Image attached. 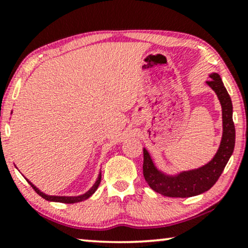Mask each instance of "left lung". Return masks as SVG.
Wrapping results in <instances>:
<instances>
[{
	"label": "left lung",
	"mask_w": 248,
	"mask_h": 248,
	"mask_svg": "<svg viewBox=\"0 0 248 248\" xmlns=\"http://www.w3.org/2000/svg\"><path fill=\"white\" fill-rule=\"evenodd\" d=\"M206 81L218 96L222 108V139L211 161L193 170L182 171L176 176L158 170L147 151L143 149V176L149 186L159 194L168 198H189L209 191L222 174L235 148V125L232 121V104L228 91L218 73L210 74Z\"/></svg>",
	"instance_id": "1"
}]
</instances>
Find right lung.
<instances>
[{
	"instance_id": "right-lung-1",
	"label": "right lung",
	"mask_w": 248,
	"mask_h": 248,
	"mask_svg": "<svg viewBox=\"0 0 248 248\" xmlns=\"http://www.w3.org/2000/svg\"><path fill=\"white\" fill-rule=\"evenodd\" d=\"M27 181H28V179H27ZM100 181H101V172L99 174V176H98L97 181H96V183H94V184H93V187H91L88 192L84 193V194L79 195V196H55V195H47V194H45V193L40 192L39 189L37 188L36 186L33 185L31 182L28 181V183L30 184V186H31V187H32L33 189H35L37 194H39L40 196H42L43 199L47 200V201L61 202V203H77V202H81V201H84V200L89 199L90 196L93 195L94 192H96V189L98 188V186H99V184H100Z\"/></svg>"
}]
</instances>
